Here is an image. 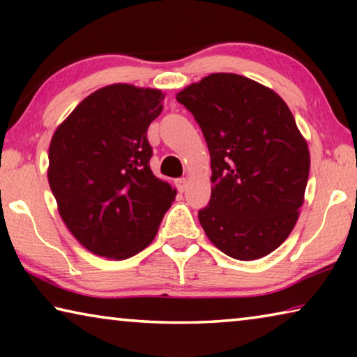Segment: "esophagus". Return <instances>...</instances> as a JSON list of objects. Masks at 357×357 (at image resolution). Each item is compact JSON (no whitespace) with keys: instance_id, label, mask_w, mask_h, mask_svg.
Wrapping results in <instances>:
<instances>
[{"instance_id":"1","label":"esophagus","mask_w":357,"mask_h":357,"mask_svg":"<svg viewBox=\"0 0 357 357\" xmlns=\"http://www.w3.org/2000/svg\"><path fill=\"white\" fill-rule=\"evenodd\" d=\"M176 187H178L179 192H184L187 189V179L185 178L176 179Z\"/></svg>"}]
</instances>
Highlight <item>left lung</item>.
<instances>
[{
	"instance_id": "left-lung-1",
	"label": "left lung",
	"mask_w": 357,
	"mask_h": 357,
	"mask_svg": "<svg viewBox=\"0 0 357 357\" xmlns=\"http://www.w3.org/2000/svg\"><path fill=\"white\" fill-rule=\"evenodd\" d=\"M211 155V200L198 220L217 249L243 261L274 252L294 228L310 170L307 142L273 89L211 74L176 94Z\"/></svg>"
}]
</instances>
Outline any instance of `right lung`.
<instances>
[{"mask_svg": "<svg viewBox=\"0 0 357 357\" xmlns=\"http://www.w3.org/2000/svg\"><path fill=\"white\" fill-rule=\"evenodd\" d=\"M160 89L116 83L75 107L52 137L48 184L66 227L94 255L126 259L148 247L176 197L154 176L148 128Z\"/></svg>", "mask_w": 357, "mask_h": 357, "instance_id": "obj_1", "label": "right lung"}]
</instances>
